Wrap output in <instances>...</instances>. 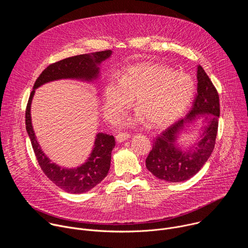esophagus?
<instances>
[{
  "instance_id": "34e87169",
  "label": "esophagus",
  "mask_w": 248,
  "mask_h": 248,
  "mask_svg": "<svg viewBox=\"0 0 248 248\" xmlns=\"http://www.w3.org/2000/svg\"><path fill=\"white\" fill-rule=\"evenodd\" d=\"M130 137V134L127 132H120L119 134H117L116 139L118 142H124V141L127 140Z\"/></svg>"
}]
</instances>
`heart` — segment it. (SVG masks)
<instances>
[{
	"mask_svg": "<svg viewBox=\"0 0 248 248\" xmlns=\"http://www.w3.org/2000/svg\"><path fill=\"white\" fill-rule=\"evenodd\" d=\"M195 93L192 78L160 63H137L124 69L120 81L110 79L103 92V110L111 122L117 121L135 98L140 113L152 127L174 122L189 106Z\"/></svg>",
	"mask_w": 248,
	"mask_h": 248,
	"instance_id": "heart-1",
	"label": "heart"
}]
</instances>
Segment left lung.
Returning <instances> with one entry per match:
<instances>
[{
    "label": "left lung",
    "instance_id": "obj_1",
    "mask_svg": "<svg viewBox=\"0 0 248 248\" xmlns=\"http://www.w3.org/2000/svg\"><path fill=\"white\" fill-rule=\"evenodd\" d=\"M220 117L217 89L201 65L197 67V93L191 110L158 135L146 158V168L156 178L170 183L189 180L214 150ZM198 119L206 124L199 142L185 152L176 144L178 135Z\"/></svg>",
    "mask_w": 248,
    "mask_h": 248
}]
</instances>
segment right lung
I'll list each match as a JSON object with an SVG mask.
<instances>
[{
	"mask_svg": "<svg viewBox=\"0 0 248 248\" xmlns=\"http://www.w3.org/2000/svg\"><path fill=\"white\" fill-rule=\"evenodd\" d=\"M111 55V50H106L66 58L48 65L35 81L28 99L25 111V124L35 156L47 178L68 193L80 194L87 192L107 176L111 166L112 150L116 145L115 138L113 135L98 133L92 152L84 164L75 169L61 168L52 163L45 155L35 136L30 115L31 102L35 89L50 81L66 78L93 81L99 77L100 63L110 58Z\"/></svg>",
	"mask_w": 248,
	"mask_h": 248,
	"instance_id": "add662e5",
	"label": "right lung"
}]
</instances>
